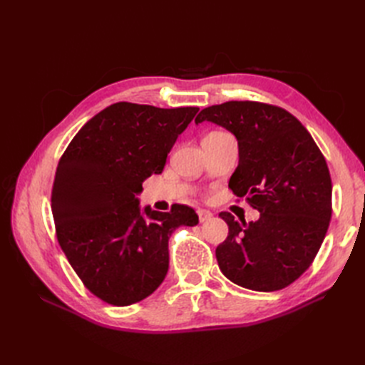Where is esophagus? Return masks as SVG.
Wrapping results in <instances>:
<instances>
[{
    "mask_svg": "<svg viewBox=\"0 0 365 365\" xmlns=\"http://www.w3.org/2000/svg\"><path fill=\"white\" fill-rule=\"evenodd\" d=\"M212 212H208V210H197V217H200V222H205V220L212 219Z\"/></svg>",
    "mask_w": 365,
    "mask_h": 365,
    "instance_id": "esophagus-1",
    "label": "esophagus"
}]
</instances>
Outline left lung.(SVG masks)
<instances>
[{
  "mask_svg": "<svg viewBox=\"0 0 365 365\" xmlns=\"http://www.w3.org/2000/svg\"><path fill=\"white\" fill-rule=\"evenodd\" d=\"M212 121L237 140L239 164L228 187L260 212L237 222L222 212L227 239L216 248L219 268L242 288L271 292L311 267L332 216V180L307 129L283 108L260 102L208 106L195 123Z\"/></svg>",
  "mask_w": 365,
  "mask_h": 365,
  "instance_id": "left-lung-1",
  "label": "left lung"
}]
</instances>
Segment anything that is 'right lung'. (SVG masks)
<instances>
[{
	"label": "right lung",
	"instance_id": "add662e5",
	"mask_svg": "<svg viewBox=\"0 0 365 365\" xmlns=\"http://www.w3.org/2000/svg\"><path fill=\"white\" fill-rule=\"evenodd\" d=\"M200 108L118 102L88 120L59 160L51 212L62 251L101 300H145L169 269V237L197 224L195 210L140 208L143 181L163 172L176 138Z\"/></svg>",
	"mask_w": 365,
	"mask_h": 365
}]
</instances>
